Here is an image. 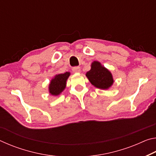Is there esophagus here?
<instances>
[{
  "instance_id": "esophagus-1",
  "label": "esophagus",
  "mask_w": 156,
  "mask_h": 156,
  "mask_svg": "<svg viewBox=\"0 0 156 156\" xmlns=\"http://www.w3.org/2000/svg\"><path fill=\"white\" fill-rule=\"evenodd\" d=\"M72 70H73V72L79 73L80 72V67H73L72 68Z\"/></svg>"
}]
</instances>
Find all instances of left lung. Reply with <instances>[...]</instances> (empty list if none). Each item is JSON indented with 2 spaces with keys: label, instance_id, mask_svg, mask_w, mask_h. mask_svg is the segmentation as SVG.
<instances>
[{
  "label": "left lung",
  "instance_id": "1",
  "mask_svg": "<svg viewBox=\"0 0 156 156\" xmlns=\"http://www.w3.org/2000/svg\"><path fill=\"white\" fill-rule=\"evenodd\" d=\"M86 76L90 83L99 89H107L113 83L112 73L98 61L92 63L91 69L86 73Z\"/></svg>",
  "mask_w": 156,
  "mask_h": 156
}]
</instances>
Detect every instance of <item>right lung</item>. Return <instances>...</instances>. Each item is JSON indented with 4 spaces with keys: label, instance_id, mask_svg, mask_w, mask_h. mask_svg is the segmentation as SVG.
<instances>
[{
    "label": "right lung",
    "instance_id": "right-lung-1",
    "mask_svg": "<svg viewBox=\"0 0 156 156\" xmlns=\"http://www.w3.org/2000/svg\"><path fill=\"white\" fill-rule=\"evenodd\" d=\"M69 72H66L65 73H60L56 75L52 79L49 84V92L50 94L54 96L59 95L64 90L66 85V80L69 76Z\"/></svg>",
    "mask_w": 156,
    "mask_h": 156
}]
</instances>
